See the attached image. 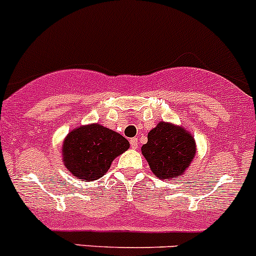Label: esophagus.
I'll return each instance as SVG.
<instances>
[{
    "instance_id": "obj_1",
    "label": "esophagus",
    "mask_w": 256,
    "mask_h": 256,
    "mask_svg": "<svg viewBox=\"0 0 256 256\" xmlns=\"http://www.w3.org/2000/svg\"><path fill=\"white\" fill-rule=\"evenodd\" d=\"M139 146V142H138V138H132L130 139V146L133 148V149H136Z\"/></svg>"
}]
</instances>
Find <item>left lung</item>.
Instances as JSON below:
<instances>
[{"instance_id":"left-lung-1","label":"left lung","mask_w":256,"mask_h":256,"mask_svg":"<svg viewBox=\"0 0 256 256\" xmlns=\"http://www.w3.org/2000/svg\"><path fill=\"white\" fill-rule=\"evenodd\" d=\"M142 152L152 174L168 180L182 175L196 154V146L194 139L184 128L160 122L149 132Z\"/></svg>"}]
</instances>
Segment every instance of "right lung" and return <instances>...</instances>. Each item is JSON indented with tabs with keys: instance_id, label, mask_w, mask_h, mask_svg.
Returning <instances> with one entry per match:
<instances>
[{
	"instance_id": "add662e5",
	"label": "right lung",
	"mask_w": 256,
	"mask_h": 256,
	"mask_svg": "<svg viewBox=\"0 0 256 256\" xmlns=\"http://www.w3.org/2000/svg\"><path fill=\"white\" fill-rule=\"evenodd\" d=\"M129 148V142L101 124L74 129L62 146L65 166L78 178L97 180L108 171L113 159Z\"/></svg>"
}]
</instances>
